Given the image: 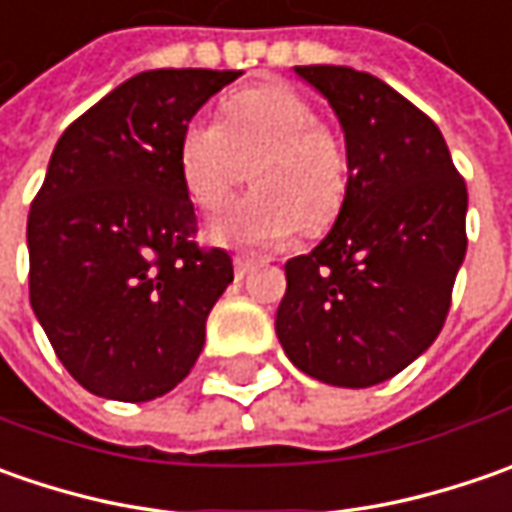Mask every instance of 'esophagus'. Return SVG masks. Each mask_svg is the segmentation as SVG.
<instances>
[{
	"label": "esophagus",
	"instance_id": "34e87169",
	"mask_svg": "<svg viewBox=\"0 0 512 512\" xmlns=\"http://www.w3.org/2000/svg\"><path fill=\"white\" fill-rule=\"evenodd\" d=\"M253 267H256V262H253V259H245V256H236V259H233V270H236V279H245V276L250 273V270H253Z\"/></svg>",
	"mask_w": 512,
	"mask_h": 512
}]
</instances>
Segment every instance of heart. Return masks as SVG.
I'll list each match as a JSON object with an SVG mask.
<instances>
[{"label": "heart", "instance_id": "b5f03b06", "mask_svg": "<svg viewBox=\"0 0 512 512\" xmlns=\"http://www.w3.org/2000/svg\"><path fill=\"white\" fill-rule=\"evenodd\" d=\"M247 165L253 193L213 227V242L247 250L285 245L302 227L322 233L347 199L350 159L339 133L313 102L287 85L239 90L222 105V122L190 119L179 136V173L205 213H222Z\"/></svg>", "mask_w": 512, "mask_h": 512}]
</instances>
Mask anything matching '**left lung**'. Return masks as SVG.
Here are the masks:
<instances>
[{"mask_svg": "<svg viewBox=\"0 0 512 512\" xmlns=\"http://www.w3.org/2000/svg\"><path fill=\"white\" fill-rule=\"evenodd\" d=\"M336 110L350 185L336 225L285 265L276 336L302 373L370 387L442 333L467 250V185L442 130L364 70L299 65Z\"/></svg>", "mask_w": 512, "mask_h": 512, "instance_id": "left-lung-1", "label": "left lung"}]
</instances>
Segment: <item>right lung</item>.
<instances>
[{
    "mask_svg": "<svg viewBox=\"0 0 512 512\" xmlns=\"http://www.w3.org/2000/svg\"><path fill=\"white\" fill-rule=\"evenodd\" d=\"M242 70H145L70 125L28 213L30 307L70 376L150 402L190 373L210 307L233 282L199 247L179 136Z\"/></svg>",
    "mask_w": 512,
    "mask_h": 512,
    "instance_id": "right-lung-1",
    "label": "right lung"
}]
</instances>
